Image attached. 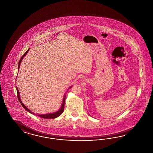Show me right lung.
<instances>
[{
  "label": "right lung",
  "instance_id": "right-lung-1",
  "mask_svg": "<svg viewBox=\"0 0 153 153\" xmlns=\"http://www.w3.org/2000/svg\"><path fill=\"white\" fill-rule=\"evenodd\" d=\"M29 49H30V48H29V49L27 50V52L25 53L22 56L21 59H20V61H19V64H18V71L19 70V68H20V63H21V61H22V59L27 55V52L29 51ZM71 87H72V86H71ZM71 87H70L69 88H71ZM16 90H17V98H18V100H19V102H20L21 105L24 107V108L25 109V110L28 111L29 113L32 114L33 115H37V116H39V117H42V118H44V119H54V118L58 117V116H60V115L63 112L64 108V103H65V96H66V95H64V97L63 100L62 105V106H61V107H60V108L59 109V111H56V112L50 113V114H48L39 115V114H34V112H32V111H30V110H29L27 108V107L22 103V101L21 100V99H20V93H19V90L17 89V86H16Z\"/></svg>",
  "mask_w": 153,
  "mask_h": 153
}]
</instances>
